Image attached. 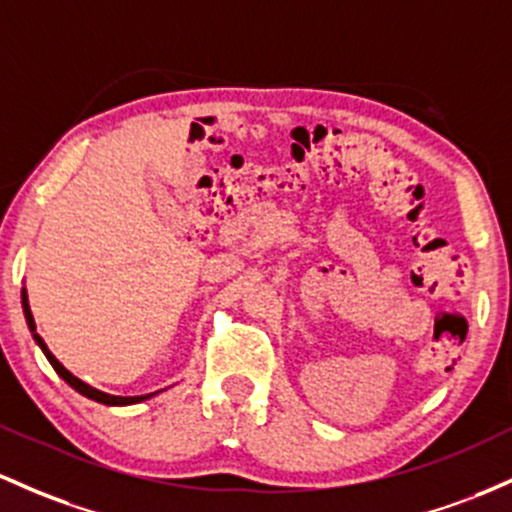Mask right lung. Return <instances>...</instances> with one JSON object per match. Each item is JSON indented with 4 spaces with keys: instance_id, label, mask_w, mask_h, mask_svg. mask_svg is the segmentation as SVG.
<instances>
[{
    "instance_id": "add662e5",
    "label": "right lung",
    "mask_w": 512,
    "mask_h": 512,
    "mask_svg": "<svg viewBox=\"0 0 512 512\" xmlns=\"http://www.w3.org/2000/svg\"><path fill=\"white\" fill-rule=\"evenodd\" d=\"M21 306H24V316H26L28 330H31V335H33V340H36V345L41 347L43 355H46V357H48V362L53 364L55 372H58L60 376H63V379L67 381V384H70L72 389H75L77 393H82V396L92 398V401H97V403H104V406H133V403H143V401H148V398H153V396H157V393H160V391H155V393H145V396H111V393H104V391L94 389V386L84 384V381H82V379H77L75 374L67 372V369L63 367V364H60L58 359L53 357V352L48 350V345H46V342H43L41 335L36 333V320H33V316H31V306H28L26 286H24V289H21Z\"/></svg>"
}]
</instances>
